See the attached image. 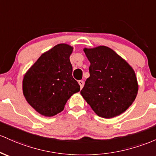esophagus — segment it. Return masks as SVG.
Segmentation results:
<instances>
[{
  "label": "esophagus",
  "instance_id": "1",
  "mask_svg": "<svg viewBox=\"0 0 156 156\" xmlns=\"http://www.w3.org/2000/svg\"><path fill=\"white\" fill-rule=\"evenodd\" d=\"M78 83H79L80 87H81V89L83 88V85H84V82H83V81H81H81H78Z\"/></svg>",
  "mask_w": 156,
  "mask_h": 156
}]
</instances>
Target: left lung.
<instances>
[{"label":"left lung","instance_id":"8db88e82","mask_svg":"<svg viewBox=\"0 0 156 156\" xmlns=\"http://www.w3.org/2000/svg\"><path fill=\"white\" fill-rule=\"evenodd\" d=\"M90 62V76L81 95L100 117L112 119L124 113L134 102L138 83L134 69L106 46L83 48Z\"/></svg>","mask_w":156,"mask_h":156}]
</instances>
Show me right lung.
<instances>
[{
    "instance_id": "add662e5",
    "label": "right lung",
    "mask_w": 156,
    "mask_h": 156,
    "mask_svg": "<svg viewBox=\"0 0 156 156\" xmlns=\"http://www.w3.org/2000/svg\"><path fill=\"white\" fill-rule=\"evenodd\" d=\"M73 47L59 44L43 53L25 73L23 93L36 112L52 117L63 110L80 86L73 78L69 57Z\"/></svg>"
}]
</instances>
